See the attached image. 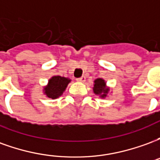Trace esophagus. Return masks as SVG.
<instances>
[{"instance_id":"34e87169","label":"esophagus","mask_w":160,"mask_h":160,"mask_svg":"<svg viewBox=\"0 0 160 160\" xmlns=\"http://www.w3.org/2000/svg\"><path fill=\"white\" fill-rule=\"evenodd\" d=\"M77 81H80V82H85L86 81V77L85 76H81L80 78H78L76 79Z\"/></svg>"}]
</instances>
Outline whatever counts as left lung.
<instances>
[{"label":"left lung","mask_w":160,"mask_h":160,"mask_svg":"<svg viewBox=\"0 0 160 160\" xmlns=\"http://www.w3.org/2000/svg\"><path fill=\"white\" fill-rule=\"evenodd\" d=\"M109 92H110V87L106 86V82L104 79L98 78L94 80L93 92L96 95H98L102 98H104L107 97Z\"/></svg>","instance_id":"left-lung-1"}]
</instances>
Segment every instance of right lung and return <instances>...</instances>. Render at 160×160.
<instances>
[{"mask_svg":"<svg viewBox=\"0 0 160 160\" xmlns=\"http://www.w3.org/2000/svg\"><path fill=\"white\" fill-rule=\"evenodd\" d=\"M70 81L71 80L69 78H65L59 75L51 77L48 81L47 86L43 87V94H45L46 97L52 99L57 98L62 95Z\"/></svg>","mask_w":160,"mask_h":160,"instance_id":"add662e5","label":"right lung"}]
</instances>
